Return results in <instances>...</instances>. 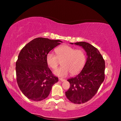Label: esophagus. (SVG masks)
Instances as JSON below:
<instances>
[{"label": "esophagus", "mask_w": 121, "mask_h": 121, "mask_svg": "<svg viewBox=\"0 0 121 121\" xmlns=\"http://www.w3.org/2000/svg\"><path fill=\"white\" fill-rule=\"evenodd\" d=\"M59 81H61V82H64V81H65V79H63V78H59Z\"/></svg>", "instance_id": "esophagus-1"}]
</instances>
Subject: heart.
<instances>
[{"mask_svg":"<svg viewBox=\"0 0 121 121\" xmlns=\"http://www.w3.org/2000/svg\"><path fill=\"white\" fill-rule=\"evenodd\" d=\"M56 55L49 52L46 56V62L50 67L55 70L61 61L62 66L55 71L56 75L65 77L70 73L74 75L81 72L86 62V55L82 49H75L67 45L60 46L56 49Z\"/></svg>","mask_w":121,"mask_h":121,"instance_id":"obj_1","label":"heart"}]
</instances>
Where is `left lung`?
Listing matches in <instances>:
<instances>
[{"instance_id": "left-lung-1", "label": "left lung", "mask_w": 121, "mask_h": 121, "mask_svg": "<svg viewBox=\"0 0 121 121\" xmlns=\"http://www.w3.org/2000/svg\"><path fill=\"white\" fill-rule=\"evenodd\" d=\"M74 43L82 46L88 57L81 72L74 78L68 79L70 87L65 92V95L71 102L81 104L91 100L104 82L105 62L99 50L91 44L84 42Z\"/></svg>"}]
</instances>
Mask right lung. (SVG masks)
<instances>
[{
    "label": "right lung",
    "mask_w": 121,
    "mask_h": 121,
    "mask_svg": "<svg viewBox=\"0 0 121 121\" xmlns=\"http://www.w3.org/2000/svg\"><path fill=\"white\" fill-rule=\"evenodd\" d=\"M62 42L38 37L22 49L16 62L17 81L25 96L33 101L46 99L53 84L58 81L48 66L46 56Z\"/></svg>",
    "instance_id": "right-lung-1"
}]
</instances>
